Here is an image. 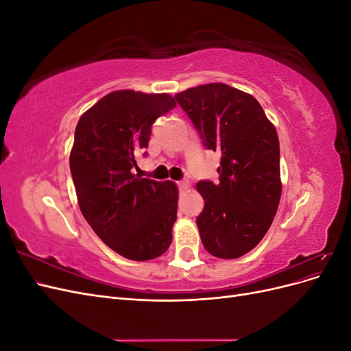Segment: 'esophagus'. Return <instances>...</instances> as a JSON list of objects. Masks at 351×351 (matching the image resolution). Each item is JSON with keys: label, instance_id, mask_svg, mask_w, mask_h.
Returning a JSON list of instances; mask_svg holds the SVG:
<instances>
[{"label": "esophagus", "instance_id": "obj_1", "mask_svg": "<svg viewBox=\"0 0 351 351\" xmlns=\"http://www.w3.org/2000/svg\"><path fill=\"white\" fill-rule=\"evenodd\" d=\"M178 187H180V190H182V192H186V190L190 189L189 180H182V182H178Z\"/></svg>", "mask_w": 351, "mask_h": 351}]
</instances>
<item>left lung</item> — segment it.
<instances>
[{
	"label": "left lung",
	"mask_w": 351,
	"mask_h": 351,
	"mask_svg": "<svg viewBox=\"0 0 351 351\" xmlns=\"http://www.w3.org/2000/svg\"><path fill=\"white\" fill-rule=\"evenodd\" d=\"M208 149L221 151L219 182H199L196 219L204 247L236 259L256 247L280 205L282 183L275 125L250 93L208 83L176 93Z\"/></svg>",
	"instance_id": "8db88e82"
}]
</instances>
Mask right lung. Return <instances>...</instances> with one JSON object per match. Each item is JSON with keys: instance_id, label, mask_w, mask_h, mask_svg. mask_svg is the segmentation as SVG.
Wrapping results in <instances>:
<instances>
[{"instance_id": "right-lung-1", "label": "right lung", "mask_w": 351, "mask_h": 351, "mask_svg": "<svg viewBox=\"0 0 351 351\" xmlns=\"http://www.w3.org/2000/svg\"><path fill=\"white\" fill-rule=\"evenodd\" d=\"M176 107L168 93L114 90L83 112L70 151L77 204L97 236L123 258L165 253L177 219L178 187L133 174L151 127Z\"/></svg>"}]
</instances>
